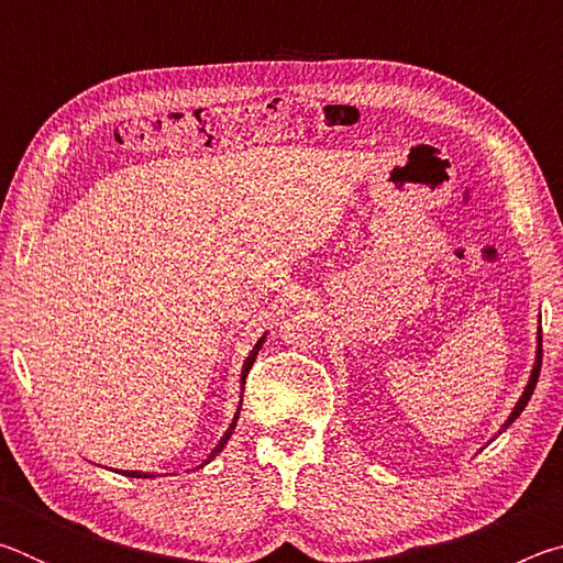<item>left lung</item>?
<instances>
[{
  "label": "left lung",
  "instance_id": "left-lung-1",
  "mask_svg": "<svg viewBox=\"0 0 563 563\" xmlns=\"http://www.w3.org/2000/svg\"><path fill=\"white\" fill-rule=\"evenodd\" d=\"M539 373H541V330H539V352H537V365H533V373H531V379H529V385H527V389H523V395H521V399H519V405L514 407V412H511V417L507 419V422H504V430H507V427L514 422V419H517L519 415H521V409L527 407V402L531 399V395H533V387H537V383H539Z\"/></svg>",
  "mask_w": 563,
  "mask_h": 563
}]
</instances>
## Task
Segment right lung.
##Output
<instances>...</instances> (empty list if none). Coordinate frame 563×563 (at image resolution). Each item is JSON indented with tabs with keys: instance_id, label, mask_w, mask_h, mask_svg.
<instances>
[{
	"instance_id": "1",
	"label": "right lung",
	"mask_w": 563,
	"mask_h": 563,
	"mask_svg": "<svg viewBox=\"0 0 563 563\" xmlns=\"http://www.w3.org/2000/svg\"><path fill=\"white\" fill-rule=\"evenodd\" d=\"M261 345H263V338H261V342H258V345H255V350L251 352V357H247L245 360V365H243V385H245V377H247V373H251V367H253V362H255V355H258V350H261ZM238 415H241V407H238V412H235V417H233V422H231V427H228V432L221 437V442H218L216 444V450L211 452V454H208V460L206 462H211L213 460V456L218 454V452H221L223 450V446H225V442L228 440H231V434H233V430H235V422H238ZM123 474H126V476H148V474H141V472H123Z\"/></svg>"
}]
</instances>
